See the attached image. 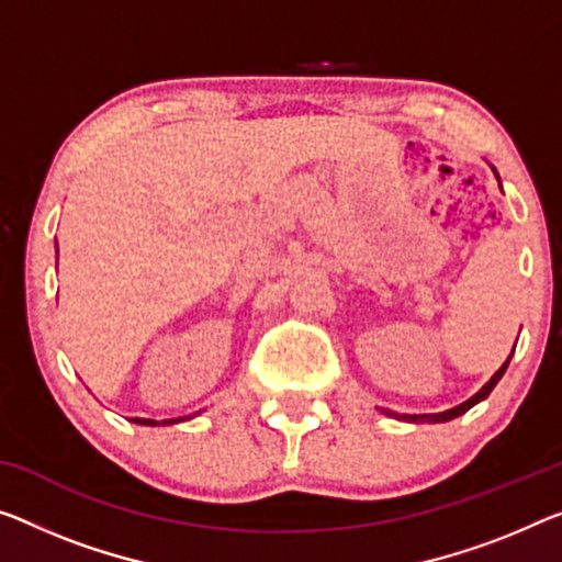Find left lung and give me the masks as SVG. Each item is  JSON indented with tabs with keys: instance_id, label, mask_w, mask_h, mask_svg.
<instances>
[{
	"instance_id": "8db88e82",
	"label": "left lung",
	"mask_w": 562,
	"mask_h": 562,
	"mask_svg": "<svg viewBox=\"0 0 562 562\" xmlns=\"http://www.w3.org/2000/svg\"><path fill=\"white\" fill-rule=\"evenodd\" d=\"M492 172H495V178H497V183H499V176H497V170L492 168ZM499 191H503V186H499ZM513 351H515V347H513ZM510 359H513V353H510V357L505 359V364L499 367V369L495 371V374L490 376V382H487L485 386H482L480 392H474L468 402L457 404V407H452V409L435 412V414H400V412H392V409H382V407H379V412L386 414V417H392V419H400V422H412V425H422V422H429V425H439V422H450V419H454V417H460V414H464V412H468V409H472L474 404H480L482 400H487L490 392L495 390V384L499 382V379H503V374H505L507 364H510Z\"/></svg>"
}]
</instances>
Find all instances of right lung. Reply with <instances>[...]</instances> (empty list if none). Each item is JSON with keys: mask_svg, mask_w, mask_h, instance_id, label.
I'll return each mask as SVG.
<instances>
[{"mask_svg": "<svg viewBox=\"0 0 562 562\" xmlns=\"http://www.w3.org/2000/svg\"><path fill=\"white\" fill-rule=\"evenodd\" d=\"M195 414H201V412H195ZM186 419H193V417H176V419H162V422L135 417V419H131V422H135V425H143V427H168V425H178V422H186Z\"/></svg>", "mask_w": 562, "mask_h": 562, "instance_id": "obj_1", "label": "right lung"}]
</instances>
